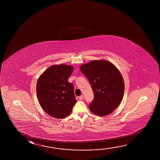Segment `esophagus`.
Returning <instances> with one entry per match:
<instances>
[{
  "label": "esophagus",
  "mask_w": 160,
  "mask_h": 160,
  "mask_svg": "<svg viewBox=\"0 0 160 160\" xmlns=\"http://www.w3.org/2000/svg\"><path fill=\"white\" fill-rule=\"evenodd\" d=\"M79 99L80 100H83V95H81L79 97Z\"/></svg>",
  "instance_id": "esophagus-1"
}]
</instances>
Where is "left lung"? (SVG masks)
I'll use <instances>...</instances> for the list:
<instances>
[{
    "label": "left lung",
    "instance_id": "left-lung-1",
    "mask_svg": "<svg viewBox=\"0 0 160 160\" xmlns=\"http://www.w3.org/2000/svg\"><path fill=\"white\" fill-rule=\"evenodd\" d=\"M80 69L94 93V99L89 105L90 111L100 116L112 113L120 105L124 94L125 83L120 72L105 59L93 60L82 64Z\"/></svg>",
    "mask_w": 160,
    "mask_h": 160
}]
</instances>
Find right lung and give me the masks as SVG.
I'll return each instance as SVG.
<instances>
[{"instance_id":"right-lung-1","label":"right lung","mask_w":160,"mask_h":160,"mask_svg":"<svg viewBox=\"0 0 160 160\" xmlns=\"http://www.w3.org/2000/svg\"><path fill=\"white\" fill-rule=\"evenodd\" d=\"M73 67L64 64L48 67L40 75L37 83L40 105L47 114L55 118H64L77 102L74 86L68 82Z\"/></svg>"}]
</instances>
